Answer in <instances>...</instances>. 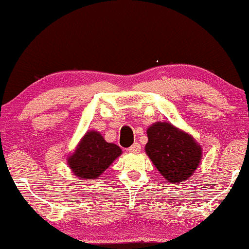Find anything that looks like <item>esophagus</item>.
I'll return each instance as SVG.
<instances>
[{
  "instance_id": "1",
  "label": "esophagus",
  "mask_w": 249,
  "mask_h": 249,
  "mask_svg": "<svg viewBox=\"0 0 249 249\" xmlns=\"http://www.w3.org/2000/svg\"><path fill=\"white\" fill-rule=\"evenodd\" d=\"M140 151H141V145H140L138 142L134 143V144L131 145L128 148V152H131V153H139Z\"/></svg>"
}]
</instances>
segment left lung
Returning a JSON list of instances; mask_svg holds the SVG:
<instances>
[{
  "mask_svg": "<svg viewBox=\"0 0 249 249\" xmlns=\"http://www.w3.org/2000/svg\"><path fill=\"white\" fill-rule=\"evenodd\" d=\"M145 152L163 178L183 183L194 174L202 158V148L188 133L167 122H157L148 128Z\"/></svg>",
  "mask_w": 249,
  "mask_h": 249,
  "instance_id": "left-lung-1",
  "label": "left lung"
}]
</instances>
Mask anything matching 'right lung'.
<instances>
[{"label": "right lung", "instance_id": "obj_1", "mask_svg": "<svg viewBox=\"0 0 249 249\" xmlns=\"http://www.w3.org/2000/svg\"><path fill=\"white\" fill-rule=\"evenodd\" d=\"M121 155L120 146L105 141L99 132L89 131L68 158V164L80 179H96Z\"/></svg>", "mask_w": 249, "mask_h": 249}]
</instances>
